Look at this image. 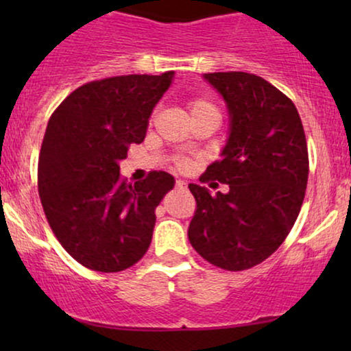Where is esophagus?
<instances>
[{
  "instance_id": "34e87169",
  "label": "esophagus",
  "mask_w": 351,
  "mask_h": 351,
  "mask_svg": "<svg viewBox=\"0 0 351 351\" xmlns=\"http://www.w3.org/2000/svg\"><path fill=\"white\" fill-rule=\"evenodd\" d=\"M175 186L178 189H186V183H184V181H181V180H176Z\"/></svg>"
}]
</instances>
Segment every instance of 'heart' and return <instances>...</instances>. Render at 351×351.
Wrapping results in <instances>:
<instances>
[{
	"label": "heart",
	"instance_id": "1",
	"mask_svg": "<svg viewBox=\"0 0 351 351\" xmlns=\"http://www.w3.org/2000/svg\"><path fill=\"white\" fill-rule=\"evenodd\" d=\"M189 114H191V115H196V114H216V115H219V112H217L216 106L211 102V100L198 97V99H193L191 102H189ZM188 165L189 163L183 158H180L178 162H176V167H178L180 170H184V168H188Z\"/></svg>",
	"mask_w": 351,
	"mask_h": 351
}]
</instances>
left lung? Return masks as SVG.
Returning <instances> with one entry per match:
<instances>
[{
	"instance_id": "1",
	"label": "left lung",
	"mask_w": 351,
	"mask_h": 351,
	"mask_svg": "<svg viewBox=\"0 0 351 351\" xmlns=\"http://www.w3.org/2000/svg\"><path fill=\"white\" fill-rule=\"evenodd\" d=\"M204 79L226 100L231 128L221 156L199 181L229 184L215 196L188 184L196 211L188 239L203 259L245 271L279 249L299 216L308 180V152L295 106L277 87L247 72Z\"/></svg>"
}]
</instances>
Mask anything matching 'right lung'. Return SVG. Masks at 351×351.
Wrapping results in <instances>:
<instances>
[{"label": "right lung", "instance_id": "obj_1", "mask_svg": "<svg viewBox=\"0 0 351 351\" xmlns=\"http://www.w3.org/2000/svg\"><path fill=\"white\" fill-rule=\"evenodd\" d=\"M162 75H117L84 84L47 122L38 188L47 223L84 267L120 272L148 251L155 208L175 178L150 171L136 183L120 176L128 145L142 143L153 107L170 87Z\"/></svg>", "mask_w": 351, "mask_h": 351}]
</instances>
